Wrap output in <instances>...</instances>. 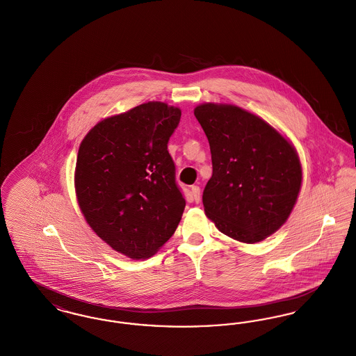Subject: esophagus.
I'll return each instance as SVG.
<instances>
[{
	"label": "esophagus",
	"mask_w": 356,
	"mask_h": 356,
	"mask_svg": "<svg viewBox=\"0 0 356 356\" xmlns=\"http://www.w3.org/2000/svg\"><path fill=\"white\" fill-rule=\"evenodd\" d=\"M191 192H192V197L196 203L200 202V186H192L191 188Z\"/></svg>",
	"instance_id": "esophagus-1"
}]
</instances>
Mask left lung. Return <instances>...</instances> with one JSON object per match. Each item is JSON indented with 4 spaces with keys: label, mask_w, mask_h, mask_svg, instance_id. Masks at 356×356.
Masks as SVG:
<instances>
[{
    "label": "left lung",
    "mask_w": 356,
    "mask_h": 356,
    "mask_svg": "<svg viewBox=\"0 0 356 356\" xmlns=\"http://www.w3.org/2000/svg\"><path fill=\"white\" fill-rule=\"evenodd\" d=\"M195 116L212 157L205 215L227 236L261 241L286 222L296 203L302 186L298 154L270 124L238 106L203 104Z\"/></svg>",
    "instance_id": "1"
}]
</instances>
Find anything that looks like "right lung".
Returning a JSON list of instances; mask_svg holds the SVG:
<instances>
[{"label": "right lung", "instance_id": "right-lung-1", "mask_svg": "<svg viewBox=\"0 0 356 356\" xmlns=\"http://www.w3.org/2000/svg\"><path fill=\"white\" fill-rule=\"evenodd\" d=\"M181 111L147 102L102 120L85 136L76 193L90 228L118 252L152 256L175 234L186 208L168 141Z\"/></svg>", "mask_w": 356, "mask_h": 356}]
</instances>
